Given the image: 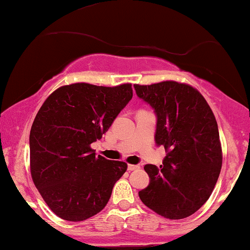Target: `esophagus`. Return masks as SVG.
I'll list each match as a JSON object with an SVG mask.
<instances>
[{"mask_svg": "<svg viewBox=\"0 0 250 250\" xmlns=\"http://www.w3.org/2000/svg\"><path fill=\"white\" fill-rule=\"evenodd\" d=\"M140 166L137 165H128V170L129 171H133V170H136V169H139Z\"/></svg>", "mask_w": 250, "mask_h": 250, "instance_id": "obj_1", "label": "esophagus"}]
</instances>
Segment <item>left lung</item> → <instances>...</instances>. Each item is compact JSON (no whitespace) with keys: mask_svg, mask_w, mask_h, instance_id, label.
I'll return each instance as SVG.
<instances>
[{"mask_svg":"<svg viewBox=\"0 0 250 250\" xmlns=\"http://www.w3.org/2000/svg\"><path fill=\"white\" fill-rule=\"evenodd\" d=\"M134 88L154 109L155 143L167 153L160 169L145 166L149 185L139 196L163 217L185 219L205 205L219 179L222 150L216 120L205 97L188 84L165 81Z\"/></svg>","mask_w":250,"mask_h":250,"instance_id":"left-lung-1","label":"left lung"}]
</instances>
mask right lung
I'll return each mask as SVG.
<instances>
[{
  "label": "right lung",
  "mask_w": 250,
  "mask_h": 250,
  "mask_svg": "<svg viewBox=\"0 0 250 250\" xmlns=\"http://www.w3.org/2000/svg\"><path fill=\"white\" fill-rule=\"evenodd\" d=\"M133 97L131 84L74 83L45 100L31 125V177L57 216L79 222L102 210L127 163L90 148Z\"/></svg>",
  "instance_id": "1"
}]
</instances>
